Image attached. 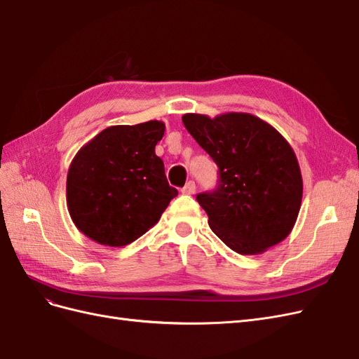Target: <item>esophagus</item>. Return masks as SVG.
<instances>
[{
    "instance_id": "1",
    "label": "esophagus",
    "mask_w": 359,
    "mask_h": 359,
    "mask_svg": "<svg viewBox=\"0 0 359 359\" xmlns=\"http://www.w3.org/2000/svg\"><path fill=\"white\" fill-rule=\"evenodd\" d=\"M181 191L182 194H194L196 193V184H194V181H189Z\"/></svg>"
}]
</instances>
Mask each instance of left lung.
<instances>
[{"label":"left lung","mask_w":359,"mask_h":359,"mask_svg":"<svg viewBox=\"0 0 359 359\" xmlns=\"http://www.w3.org/2000/svg\"><path fill=\"white\" fill-rule=\"evenodd\" d=\"M182 123L220 170L217 190L196 196L211 231L240 255L283 241L302 201L301 169L287 140L245 112L186 114Z\"/></svg>","instance_id":"obj_1"}]
</instances>
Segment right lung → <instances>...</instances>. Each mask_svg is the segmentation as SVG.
<instances>
[{"instance_id":"right-lung-1","label":"right lung","mask_w":359,"mask_h":359,"mask_svg":"<svg viewBox=\"0 0 359 359\" xmlns=\"http://www.w3.org/2000/svg\"><path fill=\"white\" fill-rule=\"evenodd\" d=\"M165 128L157 119L111 126L76 153L67 173V210L90 240L107 247L133 243L178 196L156 156Z\"/></svg>"}]
</instances>
